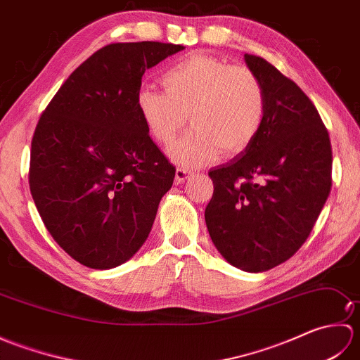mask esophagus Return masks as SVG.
Wrapping results in <instances>:
<instances>
[{"instance_id": "obj_1", "label": "esophagus", "mask_w": 360, "mask_h": 360, "mask_svg": "<svg viewBox=\"0 0 360 360\" xmlns=\"http://www.w3.org/2000/svg\"><path fill=\"white\" fill-rule=\"evenodd\" d=\"M190 176H192V172L188 170L187 167H178L176 168V174H174V181L176 184H181V182H186Z\"/></svg>"}]
</instances>
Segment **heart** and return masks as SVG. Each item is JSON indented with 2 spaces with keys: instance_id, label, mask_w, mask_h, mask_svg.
Returning <instances> with one entry per match:
<instances>
[{
  "instance_id": "heart-1",
  "label": "heart",
  "mask_w": 360,
  "mask_h": 360,
  "mask_svg": "<svg viewBox=\"0 0 360 360\" xmlns=\"http://www.w3.org/2000/svg\"><path fill=\"white\" fill-rule=\"evenodd\" d=\"M164 91L143 86L137 112L156 142L172 145L190 124L193 129L172 148L174 160L201 165L233 158L257 139L266 114V91L258 75L215 56L193 52L162 72Z\"/></svg>"
}]
</instances>
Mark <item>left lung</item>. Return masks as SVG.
Instances as JSON below:
<instances>
[{"instance_id": "8db88e82", "label": "left lung", "mask_w": 360, "mask_h": 360, "mask_svg": "<svg viewBox=\"0 0 360 360\" xmlns=\"http://www.w3.org/2000/svg\"><path fill=\"white\" fill-rule=\"evenodd\" d=\"M266 91L257 139L231 162L209 172L205 207L212 241L229 263L264 272L307 241L331 192L333 150L309 97L264 58L244 56Z\"/></svg>"}]
</instances>
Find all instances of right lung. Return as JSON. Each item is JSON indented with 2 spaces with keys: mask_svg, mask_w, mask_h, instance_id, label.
<instances>
[{
  "mask_svg": "<svg viewBox=\"0 0 360 360\" xmlns=\"http://www.w3.org/2000/svg\"><path fill=\"white\" fill-rule=\"evenodd\" d=\"M181 44L112 43L86 58L46 106L30 143L29 187L52 238L91 269L147 240L176 168L136 108L143 72Z\"/></svg>",
  "mask_w": 360,
  "mask_h": 360,
  "instance_id": "obj_1",
  "label": "right lung"
}]
</instances>
